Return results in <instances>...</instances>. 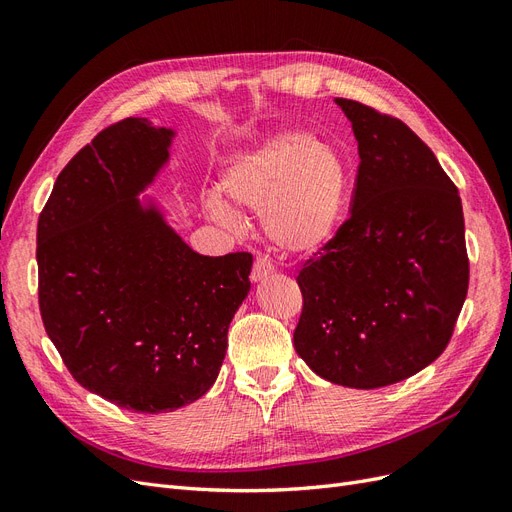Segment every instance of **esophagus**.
Masks as SVG:
<instances>
[{"mask_svg": "<svg viewBox=\"0 0 512 512\" xmlns=\"http://www.w3.org/2000/svg\"><path fill=\"white\" fill-rule=\"evenodd\" d=\"M273 273V265H271V260L267 258V256H256V260H254V267H252V282H262V280H267V277Z\"/></svg>", "mask_w": 512, "mask_h": 512, "instance_id": "obj_1", "label": "esophagus"}]
</instances>
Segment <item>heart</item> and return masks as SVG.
Returning a JSON list of instances; mask_svg holds the SVG:
<instances>
[{"mask_svg": "<svg viewBox=\"0 0 512 512\" xmlns=\"http://www.w3.org/2000/svg\"><path fill=\"white\" fill-rule=\"evenodd\" d=\"M350 190L344 158L305 132L277 134L232 158L220 194L207 200L215 222L235 226L243 207L262 211V228L277 250L307 258L322 252L339 230Z\"/></svg>", "mask_w": 512, "mask_h": 512, "instance_id": "1", "label": "heart"}]
</instances>
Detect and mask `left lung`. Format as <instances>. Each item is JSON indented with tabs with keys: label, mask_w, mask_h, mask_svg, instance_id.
Instances as JSON below:
<instances>
[{
	"label": "left lung",
	"mask_w": 512,
	"mask_h": 512,
	"mask_svg": "<svg viewBox=\"0 0 512 512\" xmlns=\"http://www.w3.org/2000/svg\"><path fill=\"white\" fill-rule=\"evenodd\" d=\"M359 143L350 218L299 277L294 350L350 389L414 376L444 352L466 301L461 198L404 121L335 98Z\"/></svg>",
	"instance_id": "8db88e82"
}]
</instances>
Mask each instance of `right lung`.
<instances>
[{
	"label": "right lung",
	"mask_w": 512,
	"mask_h": 512,
	"mask_svg": "<svg viewBox=\"0 0 512 512\" xmlns=\"http://www.w3.org/2000/svg\"><path fill=\"white\" fill-rule=\"evenodd\" d=\"M175 132L128 117L61 170L38 218V301L72 378L111 404L173 412L218 378L252 254L203 256L145 192Z\"/></svg>",
	"instance_id": "right-lung-1"
}]
</instances>
